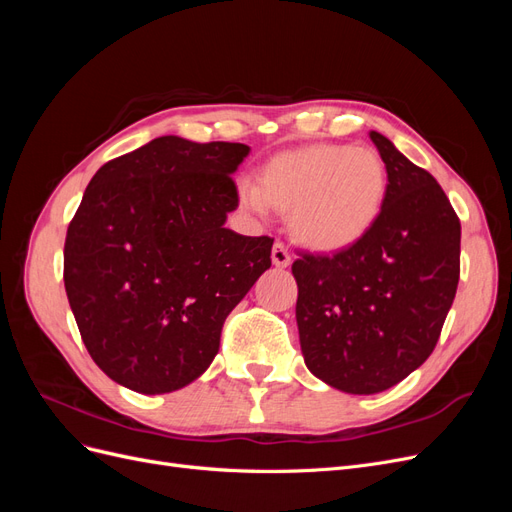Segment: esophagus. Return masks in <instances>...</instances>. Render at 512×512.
Here are the masks:
<instances>
[{"instance_id":"1","label":"esophagus","mask_w":512,"mask_h":512,"mask_svg":"<svg viewBox=\"0 0 512 512\" xmlns=\"http://www.w3.org/2000/svg\"><path fill=\"white\" fill-rule=\"evenodd\" d=\"M271 260H273V265L277 267V269H286L290 262H292V256H290V252H288V247L284 245V243H280L277 241L275 245H273V250H271Z\"/></svg>"}]
</instances>
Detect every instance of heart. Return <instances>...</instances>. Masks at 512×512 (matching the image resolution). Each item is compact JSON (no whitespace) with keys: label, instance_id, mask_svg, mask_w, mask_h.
Segmentation results:
<instances>
[{"label":"heart","instance_id":"b5f03b06","mask_svg":"<svg viewBox=\"0 0 512 512\" xmlns=\"http://www.w3.org/2000/svg\"><path fill=\"white\" fill-rule=\"evenodd\" d=\"M389 175L369 147L316 143L275 153L260 185L243 181L239 203L256 215L290 213L294 239L320 254L344 252L378 222Z\"/></svg>","mask_w":512,"mask_h":512}]
</instances>
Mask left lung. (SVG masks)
I'll return each mask as SVG.
<instances>
[{
  "mask_svg": "<svg viewBox=\"0 0 512 512\" xmlns=\"http://www.w3.org/2000/svg\"><path fill=\"white\" fill-rule=\"evenodd\" d=\"M369 138L389 175L378 222L348 250L292 265L305 365L350 395L391 389L429 359L459 284L461 224L444 190L389 138Z\"/></svg>",
  "mask_w": 512,
  "mask_h": 512,
  "instance_id": "left-lung-1",
  "label": "left lung"
}]
</instances>
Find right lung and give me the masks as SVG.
Masks as SVG:
<instances>
[{
  "instance_id": "obj_1",
  "label": "right lung",
  "mask_w": 512,
  "mask_h": 512,
  "mask_svg": "<svg viewBox=\"0 0 512 512\" xmlns=\"http://www.w3.org/2000/svg\"><path fill=\"white\" fill-rule=\"evenodd\" d=\"M241 143L160 136L106 162L68 226L64 284L91 359L143 395L203 376L226 316L271 267L269 237L226 228Z\"/></svg>"
}]
</instances>
